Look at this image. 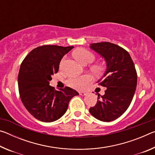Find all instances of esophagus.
Here are the masks:
<instances>
[{"mask_svg": "<svg viewBox=\"0 0 155 155\" xmlns=\"http://www.w3.org/2000/svg\"><path fill=\"white\" fill-rule=\"evenodd\" d=\"M79 94L81 96H85V95H86V94H87V93L86 92V91H79Z\"/></svg>", "mask_w": 155, "mask_h": 155, "instance_id": "esophagus-1", "label": "esophagus"}]
</instances>
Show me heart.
I'll return each instance as SVG.
<instances>
[{"mask_svg":"<svg viewBox=\"0 0 155 155\" xmlns=\"http://www.w3.org/2000/svg\"><path fill=\"white\" fill-rule=\"evenodd\" d=\"M75 57L78 61L83 64H87L92 62L95 56L92 52L85 48H79L74 52ZM93 72L99 74L103 70V67L101 65H94L92 67ZM91 77L90 75L86 74L78 77H70L67 80V84L70 87L74 88L75 90H83L87 87L89 83L91 82Z\"/></svg>","mask_w":155,"mask_h":155,"instance_id":"1","label":"heart"}]
</instances>
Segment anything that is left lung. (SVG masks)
<instances>
[{"label": "left lung", "mask_w": 155, "mask_h": 155, "mask_svg": "<svg viewBox=\"0 0 155 155\" xmlns=\"http://www.w3.org/2000/svg\"><path fill=\"white\" fill-rule=\"evenodd\" d=\"M90 48L105 59L107 70L98 83L107 88L104 95L98 94L97 103L90 112L101 121L111 122L129 107L137 87V72L129 53L122 47L104 41L91 44Z\"/></svg>", "instance_id": "obj_1"}]
</instances>
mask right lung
<instances>
[{
  "label": "right lung",
  "instance_id": "add662e5",
  "mask_svg": "<svg viewBox=\"0 0 155 155\" xmlns=\"http://www.w3.org/2000/svg\"><path fill=\"white\" fill-rule=\"evenodd\" d=\"M74 46L44 45L32 50L20 65L18 89L27 111L41 122H51L66 112L72 97L78 95L69 87L55 90L49 85L52 75L59 71V64Z\"/></svg>",
  "mask_w": 155,
  "mask_h": 155
}]
</instances>
